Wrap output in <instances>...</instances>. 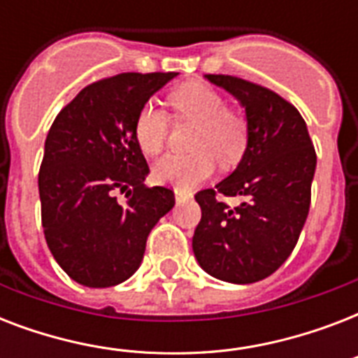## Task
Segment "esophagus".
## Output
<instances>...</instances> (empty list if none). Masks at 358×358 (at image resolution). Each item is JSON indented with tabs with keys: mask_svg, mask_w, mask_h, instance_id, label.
<instances>
[{
	"mask_svg": "<svg viewBox=\"0 0 358 358\" xmlns=\"http://www.w3.org/2000/svg\"><path fill=\"white\" fill-rule=\"evenodd\" d=\"M174 196H176V202H185L189 201L191 193H187V191H180V189H174Z\"/></svg>",
	"mask_w": 358,
	"mask_h": 358,
	"instance_id": "34e87169",
	"label": "esophagus"
}]
</instances>
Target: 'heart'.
Masks as SVG:
<instances>
[{"instance_id": "heart-1", "label": "heart", "mask_w": 358, "mask_h": 358, "mask_svg": "<svg viewBox=\"0 0 358 358\" xmlns=\"http://www.w3.org/2000/svg\"><path fill=\"white\" fill-rule=\"evenodd\" d=\"M169 103L178 119L196 122L191 135L193 152H171L159 157L152 176L157 184L180 191L195 187L213 173L215 157L223 165H234L243 156L249 141V122L239 109L229 108L227 98L204 81H191L169 92ZM171 119L157 103L146 102L135 117L134 135L146 156H156L167 143Z\"/></svg>"}]
</instances>
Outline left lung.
<instances>
[{
  "label": "left lung",
  "mask_w": 358,
  "mask_h": 358,
  "mask_svg": "<svg viewBox=\"0 0 358 358\" xmlns=\"http://www.w3.org/2000/svg\"><path fill=\"white\" fill-rule=\"evenodd\" d=\"M206 78L241 102L249 141L234 173L195 195L202 217L193 252L219 280L258 282L282 266L305 227L316 150L301 113L280 94L236 76ZM221 196L242 202L229 207Z\"/></svg>",
  "instance_id": "left-lung-1"
}]
</instances>
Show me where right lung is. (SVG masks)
<instances>
[{
  "label": "right lung",
  "instance_id": "obj_1",
  "mask_svg": "<svg viewBox=\"0 0 358 358\" xmlns=\"http://www.w3.org/2000/svg\"><path fill=\"white\" fill-rule=\"evenodd\" d=\"M174 76L124 72L94 81L48 131L38 171L42 229L53 258L83 286L109 288L131 277L150 230L174 206L173 189L145 184L148 165L134 135L139 109Z\"/></svg>",
  "mask_w": 358,
  "mask_h": 358
}]
</instances>
